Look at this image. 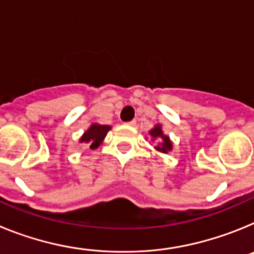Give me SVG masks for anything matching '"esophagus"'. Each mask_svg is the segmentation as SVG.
Masks as SVG:
<instances>
[{
  "mask_svg": "<svg viewBox=\"0 0 254 254\" xmlns=\"http://www.w3.org/2000/svg\"><path fill=\"white\" fill-rule=\"evenodd\" d=\"M127 125H129V126H134V125H136V121H134V120L129 121V122H127Z\"/></svg>",
  "mask_w": 254,
  "mask_h": 254,
  "instance_id": "esophagus-1",
  "label": "esophagus"
}]
</instances>
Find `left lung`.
Instances as JSON below:
<instances>
[{"label":"left lung","instance_id":"left-lung-1","mask_svg":"<svg viewBox=\"0 0 254 254\" xmlns=\"http://www.w3.org/2000/svg\"><path fill=\"white\" fill-rule=\"evenodd\" d=\"M150 134H151V137H154L156 140V146H155V149L158 150V151L167 154L168 151L172 150V142H170L168 136L163 134L160 126H156L155 128H152L150 131Z\"/></svg>","mask_w":254,"mask_h":254}]
</instances>
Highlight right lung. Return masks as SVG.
I'll return each instance as SVG.
<instances>
[{
    "mask_svg": "<svg viewBox=\"0 0 254 254\" xmlns=\"http://www.w3.org/2000/svg\"><path fill=\"white\" fill-rule=\"evenodd\" d=\"M109 129H111V126L93 125L90 128L85 132L84 136L80 138V142L87 143L90 146V149H96L100 145V142L104 140Z\"/></svg>",
    "mask_w": 254,
    "mask_h": 254,
    "instance_id": "obj_1",
    "label": "right lung"
}]
</instances>
